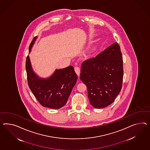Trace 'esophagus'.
<instances>
[{
  "mask_svg": "<svg viewBox=\"0 0 150 150\" xmlns=\"http://www.w3.org/2000/svg\"><path fill=\"white\" fill-rule=\"evenodd\" d=\"M74 71H75V72L77 74V76L79 77V75H80V73H81L80 68L78 67H74Z\"/></svg>",
  "mask_w": 150,
  "mask_h": 150,
  "instance_id": "obj_1",
  "label": "esophagus"
}]
</instances>
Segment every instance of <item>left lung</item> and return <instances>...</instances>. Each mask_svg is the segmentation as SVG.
<instances>
[{
    "label": "left lung",
    "instance_id": "left-lung-1",
    "mask_svg": "<svg viewBox=\"0 0 150 150\" xmlns=\"http://www.w3.org/2000/svg\"><path fill=\"white\" fill-rule=\"evenodd\" d=\"M81 72L80 79L87 86L92 106L99 109L111 104L119 94L123 80V60L118 43L83 62Z\"/></svg>",
    "mask_w": 150,
    "mask_h": 150
}]
</instances>
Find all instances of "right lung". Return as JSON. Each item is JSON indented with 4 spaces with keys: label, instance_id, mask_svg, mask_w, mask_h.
Returning a JSON list of instances; mask_svg holds the SVG:
<instances>
[{
    "label": "right lung",
    "instance_id": "right-lung-1",
    "mask_svg": "<svg viewBox=\"0 0 150 150\" xmlns=\"http://www.w3.org/2000/svg\"><path fill=\"white\" fill-rule=\"evenodd\" d=\"M37 38L36 36L32 40L29 53ZM25 68L29 88L43 107L58 109L65 105L78 78L73 66L56 69L50 77L42 78L33 70L28 55Z\"/></svg>",
    "mask_w": 150,
    "mask_h": 150
}]
</instances>
